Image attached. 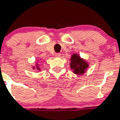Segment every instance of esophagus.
I'll return each instance as SVG.
<instances>
[{"instance_id": "obj_1", "label": "esophagus", "mask_w": 120, "mask_h": 120, "mask_svg": "<svg viewBox=\"0 0 120 120\" xmlns=\"http://www.w3.org/2000/svg\"><path fill=\"white\" fill-rule=\"evenodd\" d=\"M55 56L57 57V58H59V57L61 56V54H60V53H56V54H55Z\"/></svg>"}]
</instances>
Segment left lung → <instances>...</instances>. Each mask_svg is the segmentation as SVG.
<instances>
[{"label": "left lung", "mask_w": 120, "mask_h": 120, "mask_svg": "<svg viewBox=\"0 0 120 120\" xmlns=\"http://www.w3.org/2000/svg\"><path fill=\"white\" fill-rule=\"evenodd\" d=\"M70 67L72 72L77 75H82L88 71L89 67L88 62L80 57L77 53H73L70 59Z\"/></svg>", "instance_id": "obj_1"}]
</instances>
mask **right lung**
I'll use <instances>...</instances> for the list:
<instances>
[{
  "mask_svg": "<svg viewBox=\"0 0 120 120\" xmlns=\"http://www.w3.org/2000/svg\"><path fill=\"white\" fill-rule=\"evenodd\" d=\"M32 69H33V70H37V71H41V67H40L39 64H38V61L35 62V65L32 67Z\"/></svg>",
  "mask_w": 120,
  "mask_h": 120,
  "instance_id": "obj_1",
  "label": "right lung"
}]
</instances>
